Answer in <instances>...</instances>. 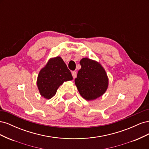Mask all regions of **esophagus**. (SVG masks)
Returning <instances> with one entry per match:
<instances>
[{
    "label": "esophagus",
    "instance_id": "obj_1",
    "mask_svg": "<svg viewBox=\"0 0 149 149\" xmlns=\"http://www.w3.org/2000/svg\"><path fill=\"white\" fill-rule=\"evenodd\" d=\"M72 76H73V78H75L76 77V75H77V73H76V71H72Z\"/></svg>",
    "mask_w": 149,
    "mask_h": 149
}]
</instances>
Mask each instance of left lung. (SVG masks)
<instances>
[{
    "label": "left lung",
    "instance_id": "1",
    "mask_svg": "<svg viewBox=\"0 0 149 149\" xmlns=\"http://www.w3.org/2000/svg\"><path fill=\"white\" fill-rule=\"evenodd\" d=\"M74 83L79 94L88 101L101 96L108 87V78L103 67L97 61L84 58L81 60Z\"/></svg>",
    "mask_w": 149,
    "mask_h": 149
}]
</instances>
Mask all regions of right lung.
Masks as SVG:
<instances>
[{
  "label": "right lung",
  "instance_id": "add662e5",
  "mask_svg": "<svg viewBox=\"0 0 149 149\" xmlns=\"http://www.w3.org/2000/svg\"><path fill=\"white\" fill-rule=\"evenodd\" d=\"M73 79L66 65L60 56L52 58L40 70L37 86L42 96L49 100L55 95L58 88L63 82Z\"/></svg>",
  "mask_w": 149,
  "mask_h": 149
}]
</instances>
